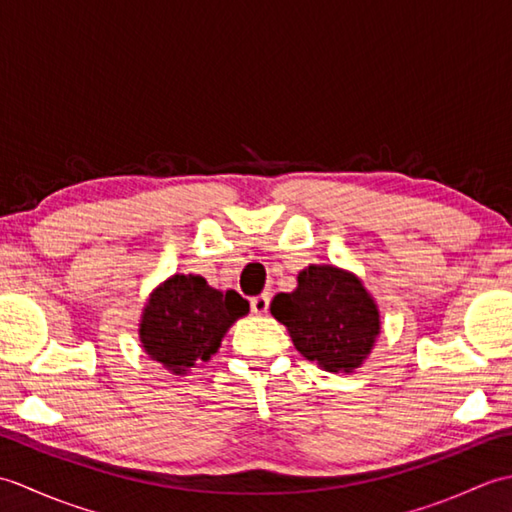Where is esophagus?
<instances>
[{
  "mask_svg": "<svg viewBox=\"0 0 512 512\" xmlns=\"http://www.w3.org/2000/svg\"><path fill=\"white\" fill-rule=\"evenodd\" d=\"M270 308V295H257L250 299V310L255 314H266Z\"/></svg>",
  "mask_w": 512,
  "mask_h": 512,
  "instance_id": "obj_1",
  "label": "esophagus"
}]
</instances>
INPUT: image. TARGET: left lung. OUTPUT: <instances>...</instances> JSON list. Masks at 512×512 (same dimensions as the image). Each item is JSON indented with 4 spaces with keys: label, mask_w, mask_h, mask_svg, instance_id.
<instances>
[{
    "label": "left lung",
    "mask_w": 512,
    "mask_h": 512,
    "mask_svg": "<svg viewBox=\"0 0 512 512\" xmlns=\"http://www.w3.org/2000/svg\"><path fill=\"white\" fill-rule=\"evenodd\" d=\"M270 312L308 361L334 374L361 367L380 332L378 308L361 279L336 266L303 268L297 288L279 292Z\"/></svg>",
    "instance_id": "obj_1"
}]
</instances>
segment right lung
Segmentation results:
<instances>
[{"mask_svg": "<svg viewBox=\"0 0 512 512\" xmlns=\"http://www.w3.org/2000/svg\"><path fill=\"white\" fill-rule=\"evenodd\" d=\"M248 314L235 290L220 292L200 275H173L147 301L140 343L171 374L184 376L217 352L226 330Z\"/></svg>", "mask_w": 512, "mask_h": 512, "instance_id": "right-lung-1", "label": "right lung"}]
</instances>
